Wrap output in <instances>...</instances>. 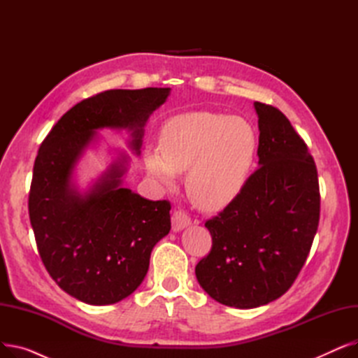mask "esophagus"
<instances>
[{"label": "esophagus", "instance_id": "34e87169", "mask_svg": "<svg viewBox=\"0 0 358 358\" xmlns=\"http://www.w3.org/2000/svg\"><path fill=\"white\" fill-rule=\"evenodd\" d=\"M171 222H173V231L178 232V231L189 227V224L192 223V219L182 210H174V213L171 216Z\"/></svg>", "mask_w": 358, "mask_h": 358}]
</instances>
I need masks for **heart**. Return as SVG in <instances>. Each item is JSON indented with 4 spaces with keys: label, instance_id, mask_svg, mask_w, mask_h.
Listing matches in <instances>:
<instances>
[{
    "label": "heart",
    "instance_id": "obj_1",
    "mask_svg": "<svg viewBox=\"0 0 358 358\" xmlns=\"http://www.w3.org/2000/svg\"><path fill=\"white\" fill-rule=\"evenodd\" d=\"M258 135L245 119L215 111H187L161 127L159 152L149 149V173L171 182L187 169L190 199L201 209L216 210L232 203L247 185L258 155Z\"/></svg>",
    "mask_w": 358,
    "mask_h": 358
}]
</instances>
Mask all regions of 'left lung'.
<instances>
[{"mask_svg":"<svg viewBox=\"0 0 358 358\" xmlns=\"http://www.w3.org/2000/svg\"><path fill=\"white\" fill-rule=\"evenodd\" d=\"M258 168L242 193L206 220L212 250L196 266L216 302L251 309L283 296L309 255L321 194L308 145L278 108L255 101Z\"/></svg>","mask_w":358,"mask_h":358,"instance_id":"1","label":"left lung"}]
</instances>
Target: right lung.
Here are the masks:
<instances>
[{
    "mask_svg": "<svg viewBox=\"0 0 358 358\" xmlns=\"http://www.w3.org/2000/svg\"><path fill=\"white\" fill-rule=\"evenodd\" d=\"M169 88L108 90L75 104L58 120L37 152L29 216L37 251L64 292L88 305H111L145 278L155 243L171 229V203L146 200L120 187L122 164L81 196L72 169L103 127L134 130L138 150L150 113Z\"/></svg>",
    "mask_w": 358,
    "mask_h": 358,
    "instance_id": "right-lung-1",
    "label": "right lung"
}]
</instances>
